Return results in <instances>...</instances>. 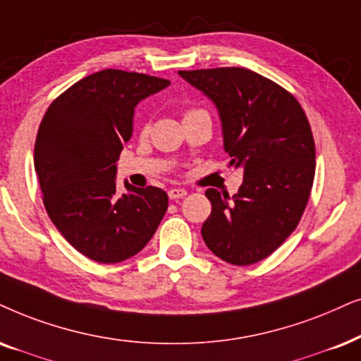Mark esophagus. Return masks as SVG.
<instances>
[{
	"mask_svg": "<svg viewBox=\"0 0 361 361\" xmlns=\"http://www.w3.org/2000/svg\"><path fill=\"white\" fill-rule=\"evenodd\" d=\"M187 195V190L185 189H180V187H174V189L169 190V199L171 200H177V199H182Z\"/></svg>",
	"mask_w": 361,
	"mask_h": 361,
	"instance_id": "obj_1",
	"label": "esophagus"
}]
</instances>
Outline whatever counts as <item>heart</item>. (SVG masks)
Returning a JSON list of instances; mask_svg holds the SVG:
<instances>
[{
    "instance_id": "obj_1",
    "label": "heart",
    "mask_w": 361,
    "mask_h": 361,
    "mask_svg": "<svg viewBox=\"0 0 361 361\" xmlns=\"http://www.w3.org/2000/svg\"><path fill=\"white\" fill-rule=\"evenodd\" d=\"M192 111H195V109H190V111H187V112H192ZM187 112H185V114H187ZM144 129H147V124L144 126Z\"/></svg>"
}]
</instances>
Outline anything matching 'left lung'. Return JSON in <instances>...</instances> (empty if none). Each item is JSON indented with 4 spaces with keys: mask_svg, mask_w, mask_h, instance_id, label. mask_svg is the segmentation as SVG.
<instances>
[{
    "mask_svg": "<svg viewBox=\"0 0 361 361\" xmlns=\"http://www.w3.org/2000/svg\"><path fill=\"white\" fill-rule=\"evenodd\" d=\"M209 96L222 121L224 149L243 169L232 200L207 189L212 212L202 237L219 259L252 265L297 228L315 177V140L292 92L245 68L179 71Z\"/></svg>",
    "mask_w": 361,
    "mask_h": 361,
    "instance_id": "8db88e82",
    "label": "left lung"
}]
</instances>
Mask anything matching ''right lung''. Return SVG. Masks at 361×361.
Instances as JSON below:
<instances>
[{
	"mask_svg": "<svg viewBox=\"0 0 361 361\" xmlns=\"http://www.w3.org/2000/svg\"><path fill=\"white\" fill-rule=\"evenodd\" d=\"M162 78L104 69L74 82L51 102L37 129L35 169L51 222L78 252L118 264L151 240L169 197L159 187L126 182L116 161L133 134L134 107L169 86Z\"/></svg>",
	"mask_w": 361,
	"mask_h": 361,
	"instance_id": "obj_1",
	"label": "right lung"
}]
</instances>
